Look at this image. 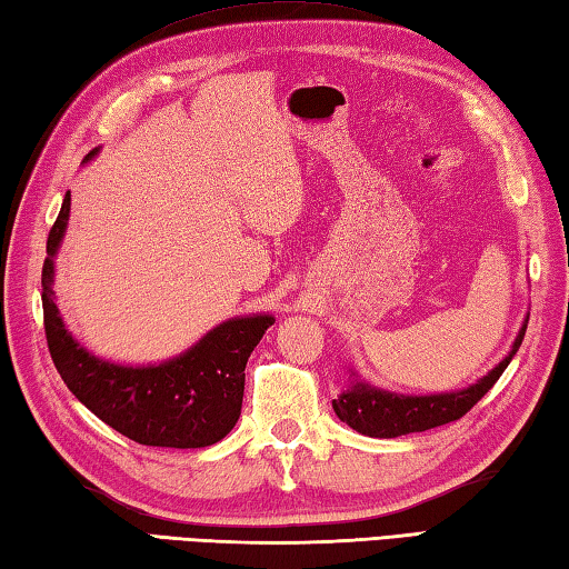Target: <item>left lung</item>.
I'll return each instance as SVG.
<instances>
[{
    "instance_id": "left-lung-1",
    "label": "left lung",
    "mask_w": 569,
    "mask_h": 569,
    "mask_svg": "<svg viewBox=\"0 0 569 569\" xmlns=\"http://www.w3.org/2000/svg\"><path fill=\"white\" fill-rule=\"evenodd\" d=\"M528 320L522 322L518 338L513 342V350L508 352L503 362H498L491 372L481 377L476 385L461 389V392H447V395H427V397H405L395 392H385V389L370 387L365 382H355L348 392H342L338 399H332V409L340 417V421L352 427L355 431L365 433V437L375 439H395L405 437V433L427 431L433 427L449 425V421L461 419L466 411L481 399L488 389H491L498 377L503 375L506 367L513 360L522 338H526Z\"/></svg>"
}]
</instances>
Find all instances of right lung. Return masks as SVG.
I'll list each match as a JSON object with an SVG mask.
<instances>
[{"instance_id": "1", "label": "right lung", "mask_w": 569, "mask_h": 569, "mask_svg": "<svg viewBox=\"0 0 569 569\" xmlns=\"http://www.w3.org/2000/svg\"><path fill=\"white\" fill-rule=\"evenodd\" d=\"M69 209L71 194L66 192L41 269L43 330L61 380L98 419L144 447L202 449L221 441L241 415L249 355L273 318H231L162 365L128 367L96 358L66 330L53 303V256L69 224Z\"/></svg>"}]
</instances>
